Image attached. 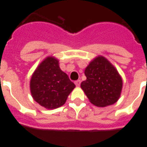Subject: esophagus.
Here are the masks:
<instances>
[{"label": "esophagus", "instance_id": "obj_1", "mask_svg": "<svg viewBox=\"0 0 147 147\" xmlns=\"http://www.w3.org/2000/svg\"><path fill=\"white\" fill-rule=\"evenodd\" d=\"M80 83H81V81H80V80H77V81H76V82H75V84H76V86H78V87L80 86Z\"/></svg>", "mask_w": 147, "mask_h": 147}]
</instances>
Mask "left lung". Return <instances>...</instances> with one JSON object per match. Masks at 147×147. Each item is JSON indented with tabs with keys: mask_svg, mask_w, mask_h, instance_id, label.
Masks as SVG:
<instances>
[{
	"mask_svg": "<svg viewBox=\"0 0 147 147\" xmlns=\"http://www.w3.org/2000/svg\"><path fill=\"white\" fill-rule=\"evenodd\" d=\"M86 80L81 83L89 101L98 107L113 105L119 100L123 80L113 64L103 56H98L85 68Z\"/></svg>",
	"mask_w": 147,
	"mask_h": 147,
	"instance_id": "left-lung-1",
	"label": "left lung"
}]
</instances>
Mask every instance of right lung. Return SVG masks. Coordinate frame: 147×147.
Wrapping results in <instances>:
<instances>
[{"label":"right lung","instance_id":"obj_1","mask_svg":"<svg viewBox=\"0 0 147 147\" xmlns=\"http://www.w3.org/2000/svg\"><path fill=\"white\" fill-rule=\"evenodd\" d=\"M75 87L67 74L60 68L59 60L53 56L45 57L38 65L30 81L33 99L47 109L62 106Z\"/></svg>","mask_w":147,"mask_h":147}]
</instances>
